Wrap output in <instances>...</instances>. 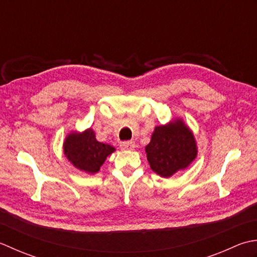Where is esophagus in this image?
Wrapping results in <instances>:
<instances>
[{
	"label": "esophagus",
	"mask_w": 257,
	"mask_h": 257,
	"mask_svg": "<svg viewBox=\"0 0 257 257\" xmlns=\"http://www.w3.org/2000/svg\"><path fill=\"white\" fill-rule=\"evenodd\" d=\"M119 148L122 150H134L135 143L133 141H124V142L119 143Z\"/></svg>",
	"instance_id": "obj_1"
}]
</instances>
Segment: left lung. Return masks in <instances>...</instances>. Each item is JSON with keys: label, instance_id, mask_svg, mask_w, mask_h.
Returning <instances> with one entry per match:
<instances>
[{"label": "left lung", "instance_id": "1", "mask_svg": "<svg viewBox=\"0 0 257 257\" xmlns=\"http://www.w3.org/2000/svg\"><path fill=\"white\" fill-rule=\"evenodd\" d=\"M145 152L151 169L162 177L186 169L197 154L194 136L181 119L156 126Z\"/></svg>", "mask_w": 257, "mask_h": 257}]
</instances>
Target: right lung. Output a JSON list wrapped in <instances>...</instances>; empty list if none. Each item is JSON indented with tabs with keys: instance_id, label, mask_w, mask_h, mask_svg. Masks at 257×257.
Wrapping results in <instances>:
<instances>
[{
	"instance_id": "right-lung-1",
	"label": "right lung",
	"mask_w": 257,
	"mask_h": 257,
	"mask_svg": "<svg viewBox=\"0 0 257 257\" xmlns=\"http://www.w3.org/2000/svg\"><path fill=\"white\" fill-rule=\"evenodd\" d=\"M114 151L113 146L96 141L95 134L91 128L82 134L67 135L64 142V154L71 163L78 170L92 174L98 172L104 161Z\"/></svg>"
}]
</instances>
